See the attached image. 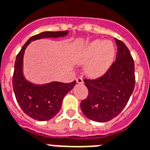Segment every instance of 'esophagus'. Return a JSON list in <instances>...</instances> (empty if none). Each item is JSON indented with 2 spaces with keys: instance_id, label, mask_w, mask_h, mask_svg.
I'll use <instances>...</instances> for the list:
<instances>
[{
  "instance_id": "obj_1",
  "label": "esophagus",
  "mask_w": 150,
  "mask_h": 150,
  "mask_svg": "<svg viewBox=\"0 0 150 150\" xmlns=\"http://www.w3.org/2000/svg\"><path fill=\"white\" fill-rule=\"evenodd\" d=\"M76 82L78 83H83V78H81V77H79V78L76 79Z\"/></svg>"
}]
</instances>
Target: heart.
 <instances>
[{
	"label": "heart",
	"instance_id": "1",
	"mask_svg": "<svg viewBox=\"0 0 150 150\" xmlns=\"http://www.w3.org/2000/svg\"><path fill=\"white\" fill-rule=\"evenodd\" d=\"M115 46L111 41L95 40L79 48L75 55L77 64H86L85 72L91 78H97L107 71L114 59Z\"/></svg>",
	"mask_w": 150,
	"mask_h": 150
}]
</instances>
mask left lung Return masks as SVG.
Wrapping results in <instances>:
<instances>
[{
    "mask_svg": "<svg viewBox=\"0 0 150 150\" xmlns=\"http://www.w3.org/2000/svg\"><path fill=\"white\" fill-rule=\"evenodd\" d=\"M115 40L117 47L116 61L100 78L83 80L88 96L81 102V110L87 118L98 122L117 117L128 103L135 85L131 54L122 41Z\"/></svg>",
    "mask_w": 150,
    "mask_h": 150,
    "instance_id": "1",
    "label": "left lung"
}]
</instances>
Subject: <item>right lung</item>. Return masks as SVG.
<instances>
[{
    "mask_svg": "<svg viewBox=\"0 0 150 150\" xmlns=\"http://www.w3.org/2000/svg\"><path fill=\"white\" fill-rule=\"evenodd\" d=\"M68 31L43 32L33 35L24 44L16 56L13 76V86L16 101L22 110L33 119L47 121L57 115L62 106L64 96L73 89L76 81L70 83L51 82L35 84L30 82L24 75V55L25 49L32 41L44 38L64 37Z\"/></svg>",
    "mask_w": 150,
    "mask_h": 150,
    "instance_id": "1",
    "label": "right lung"
}]
</instances>
